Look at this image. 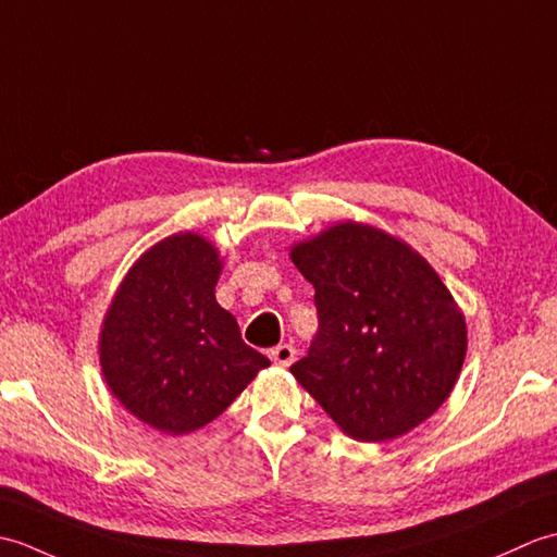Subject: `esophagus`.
Segmentation results:
<instances>
[{
    "label": "esophagus",
    "instance_id": "34e87169",
    "mask_svg": "<svg viewBox=\"0 0 557 557\" xmlns=\"http://www.w3.org/2000/svg\"><path fill=\"white\" fill-rule=\"evenodd\" d=\"M294 347L292 345H277V347H272L270 349V359L275 361L277 366H289L292 361H294Z\"/></svg>",
    "mask_w": 557,
    "mask_h": 557
}]
</instances>
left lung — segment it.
<instances>
[{"label": "left lung", "mask_w": 557, "mask_h": 557, "mask_svg": "<svg viewBox=\"0 0 557 557\" xmlns=\"http://www.w3.org/2000/svg\"><path fill=\"white\" fill-rule=\"evenodd\" d=\"M289 258L321 321L289 371L339 431L383 443L433 417L465 363L467 321L429 260L354 220L294 244Z\"/></svg>", "instance_id": "left-lung-1"}]
</instances>
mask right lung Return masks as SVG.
<instances>
[{
  "mask_svg": "<svg viewBox=\"0 0 557 557\" xmlns=\"http://www.w3.org/2000/svg\"><path fill=\"white\" fill-rule=\"evenodd\" d=\"M220 272L210 239L172 234L128 268L104 313V383L128 413L160 433L203 429L270 366L218 304Z\"/></svg>",
  "mask_w": 557,
  "mask_h": 557,
  "instance_id": "add662e5",
  "label": "right lung"
}]
</instances>
